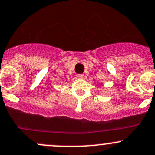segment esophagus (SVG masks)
<instances>
[{"label": "esophagus", "mask_w": 155, "mask_h": 155, "mask_svg": "<svg viewBox=\"0 0 155 155\" xmlns=\"http://www.w3.org/2000/svg\"><path fill=\"white\" fill-rule=\"evenodd\" d=\"M84 78V74H77V78Z\"/></svg>", "instance_id": "obj_1"}]
</instances>
